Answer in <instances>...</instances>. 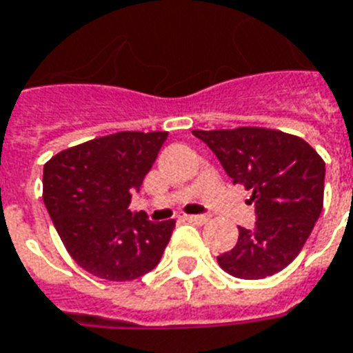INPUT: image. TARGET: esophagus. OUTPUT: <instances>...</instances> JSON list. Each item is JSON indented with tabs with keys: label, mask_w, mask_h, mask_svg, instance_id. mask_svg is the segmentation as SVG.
<instances>
[{
	"label": "esophagus",
	"mask_w": 353,
	"mask_h": 353,
	"mask_svg": "<svg viewBox=\"0 0 353 353\" xmlns=\"http://www.w3.org/2000/svg\"><path fill=\"white\" fill-rule=\"evenodd\" d=\"M185 220L190 221V223H196V225H203L209 221V216H199V214H185Z\"/></svg>",
	"instance_id": "34e87169"
}]
</instances>
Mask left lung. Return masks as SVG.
<instances>
[{
    "label": "left lung",
    "mask_w": 353,
    "mask_h": 353,
    "mask_svg": "<svg viewBox=\"0 0 353 353\" xmlns=\"http://www.w3.org/2000/svg\"><path fill=\"white\" fill-rule=\"evenodd\" d=\"M192 133L256 205V225L252 231L238 227L236 245L218 256L220 268L243 280L265 279L288 268L323 210V157L304 139L271 128Z\"/></svg>",
    "instance_id": "1"
}]
</instances>
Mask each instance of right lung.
<instances>
[{"instance_id":"obj_1","label":"right lung","mask_w":353,"mask_h":353,"mask_svg":"<svg viewBox=\"0 0 353 353\" xmlns=\"http://www.w3.org/2000/svg\"><path fill=\"white\" fill-rule=\"evenodd\" d=\"M168 132H117L58 152L43 166V203L69 256L99 279L128 282L159 263L176 220L128 210Z\"/></svg>"}]
</instances>
